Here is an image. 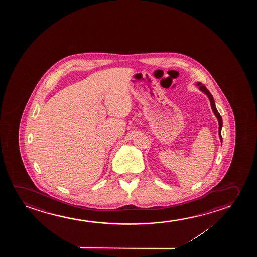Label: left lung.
Masks as SVG:
<instances>
[{
	"instance_id": "1",
	"label": "left lung",
	"mask_w": 257,
	"mask_h": 257,
	"mask_svg": "<svg viewBox=\"0 0 257 257\" xmlns=\"http://www.w3.org/2000/svg\"><path fill=\"white\" fill-rule=\"evenodd\" d=\"M197 86L199 87V89H200L201 91L204 92L205 93L206 95H207L208 97L210 99V102H211V109L213 110V112H214L215 116H217V118H218V124H219V128H218V134H219V138H220V141L222 142V136H221V129L222 125H223V122H222V117L220 115H219V113H218V109L216 108V106H215V102L214 99H213V96L211 95L210 91L208 90L207 88H205V86L202 84L201 82H197Z\"/></svg>"
}]
</instances>
